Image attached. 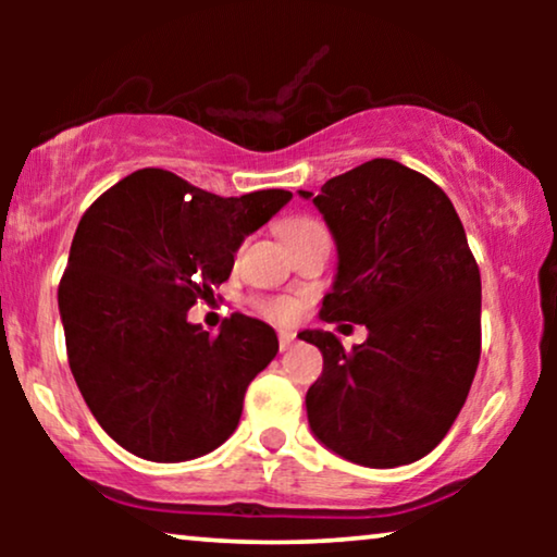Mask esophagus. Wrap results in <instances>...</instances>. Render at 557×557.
<instances>
[{"label": "esophagus", "instance_id": "esophagus-1", "mask_svg": "<svg viewBox=\"0 0 557 557\" xmlns=\"http://www.w3.org/2000/svg\"><path fill=\"white\" fill-rule=\"evenodd\" d=\"M294 339H296L294 332H278V349H281V352H286V349H292Z\"/></svg>", "mask_w": 557, "mask_h": 557}]
</instances>
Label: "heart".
<instances>
[{
    "label": "heart",
    "instance_id": "heart-1",
    "mask_svg": "<svg viewBox=\"0 0 557 557\" xmlns=\"http://www.w3.org/2000/svg\"><path fill=\"white\" fill-rule=\"evenodd\" d=\"M317 231H324V225L319 223V220H314V218H294V220H288L286 227H284V238L294 240V238H301V235H309V233H317ZM256 307L263 317L273 319V322H292V319L299 314V304H296L294 299H288V296H271V299H258Z\"/></svg>",
    "mask_w": 557,
    "mask_h": 557
}]
</instances>
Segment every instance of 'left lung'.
Here are the masks:
<instances>
[{"label": "left lung", "instance_id": "obj_1", "mask_svg": "<svg viewBox=\"0 0 557 557\" xmlns=\"http://www.w3.org/2000/svg\"><path fill=\"white\" fill-rule=\"evenodd\" d=\"M314 205L339 253L319 317L370 334L352 349L332 332L299 334L324 357L307 393L311 431L362 467L418 461L454 425L482 355V278L467 233L444 189L393 159L326 180Z\"/></svg>", "mask_w": 557, "mask_h": 557}]
</instances>
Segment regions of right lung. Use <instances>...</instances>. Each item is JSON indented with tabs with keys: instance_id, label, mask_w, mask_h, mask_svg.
<instances>
[{
	"instance_id": "add662e5",
	"label": "right lung",
	"mask_w": 557,
	"mask_h": 557,
	"mask_svg": "<svg viewBox=\"0 0 557 557\" xmlns=\"http://www.w3.org/2000/svg\"><path fill=\"white\" fill-rule=\"evenodd\" d=\"M292 200L286 189L220 197L139 170L83 212L60 278L67 362L101 429L147 461H187L235 431L243 398L278 352L261 319L212 337L187 322L231 278L235 250Z\"/></svg>"
}]
</instances>
